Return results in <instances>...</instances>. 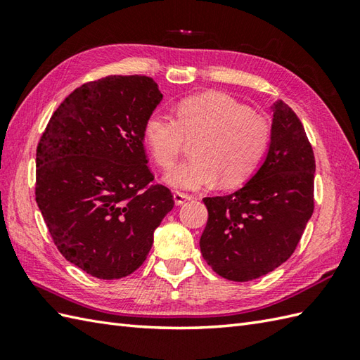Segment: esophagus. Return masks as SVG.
<instances>
[{"label":"esophagus","mask_w":360,"mask_h":360,"mask_svg":"<svg viewBox=\"0 0 360 360\" xmlns=\"http://www.w3.org/2000/svg\"><path fill=\"white\" fill-rule=\"evenodd\" d=\"M173 200H174V204L176 205H182L186 201H190L192 200V196L190 195H186V193H179V192H174L173 193Z\"/></svg>","instance_id":"1"}]
</instances>
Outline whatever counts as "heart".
Here are the masks:
<instances>
[{
    "label": "heart",
    "mask_w": 360,
    "mask_h": 360,
    "mask_svg": "<svg viewBox=\"0 0 360 360\" xmlns=\"http://www.w3.org/2000/svg\"><path fill=\"white\" fill-rule=\"evenodd\" d=\"M145 143L162 168L181 155L184 142L197 139L193 159L173 167L164 182L174 190L209 188L221 179L224 186L246 181L262 162L271 141L267 120L223 93L188 97L176 106V120L153 112L143 127Z\"/></svg>",
    "instance_id": "1"
}]
</instances>
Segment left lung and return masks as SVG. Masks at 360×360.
Returning <instances> with one entry per match:
<instances>
[{
	"label": "left lung",
	"mask_w": 360,
	"mask_h": 360,
	"mask_svg": "<svg viewBox=\"0 0 360 360\" xmlns=\"http://www.w3.org/2000/svg\"><path fill=\"white\" fill-rule=\"evenodd\" d=\"M269 108L271 141L257 173L231 195L204 198L201 254L232 281L259 278L285 263L314 210L316 160L304 128L283 101Z\"/></svg>",
	"instance_id": "obj_1"
}]
</instances>
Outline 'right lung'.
<instances>
[{
  "label": "right lung",
  "instance_id": "1",
  "mask_svg": "<svg viewBox=\"0 0 360 360\" xmlns=\"http://www.w3.org/2000/svg\"><path fill=\"white\" fill-rule=\"evenodd\" d=\"M162 101L145 75H110L68 96L37 147L35 200L68 262L102 280L127 277L173 209L172 192L150 186L145 122Z\"/></svg>",
  "mask_w": 360,
  "mask_h": 360
}]
</instances>
